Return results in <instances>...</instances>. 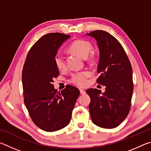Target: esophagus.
I'll return each instance as SVG.
<instances>
[{
    "instance_id": "esophagus-1",
    "label": "esophagus",
    "mask_w": 151,
    "mask_h": 151,
    "mask_svg": "<svg viewBox=\"0 0 151 151\" xmlns=\"http://www.w3.org/2000/svg\"><path fill=\"white\" fill-rule=\"evenodd\" d=\"M80 93L81 94H85L86 92L84 90H83V89H80Z\"/></svg>"
}]
</instances>
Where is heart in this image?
Segmentation results:
<instances>
[{"instance_id": "obj_1", "label": "heart", "mask_w": 151, "mask_h": 151, "mask_svg": "<svg viewBox=\"0 0 151 151\" xmlns=\"http://www.w3.org/2000/svg\"><path fill=\"white\" fill-rule=\"evenodd\" d=\"M68 50L70 52H75L76 54L86 58L88 57V55L93 50V46L90 42L85 40L78 39L75 40L71 43L68 47ZM94 57L93 55L91 56L90 60H93ZM55 65L57 66L58 70H63L66 67V60L65 57L63 54L58 52L54 57ZM90 75V73L88 71H81V72L76 73L72 76L70 78V82L80 87L85 86L87 84V78Z\"/></svg>"}]
</instances>
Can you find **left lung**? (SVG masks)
Listing matches in <instances>:
<instances>
[{
    "label": "left lung",
    "mask_w": 151,
    "mask_h": 151,
    "mask_svg": "<svg viewBox=\"0 0 151 151\" xmlns=\"http://www.w3.org/2000/svg\"><path fill=\"white\" fill-rule=\"evenodd\" d=\"M88 36L96 40L100 57L97 83L105 86V92L96 88L86 90L91 98L89 112L92 121L104 129L118 127L126 119L131 109L133 92L131 63L117 39L109 32L94 30Z\"/></svg>",
    "instance_id": "8db88e82"
}]
</instances>
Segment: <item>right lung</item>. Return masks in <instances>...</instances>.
I'll list each match as a JSON object with an SVG mask.
<instances>
[{
	"mask_svg": "<svg viewBox=\"0 0 151 151\" xmlns=\"http://www.w3.org/2000/svg\"><path fill=\"white\" fill-rule=\"evenodd\" d=\"M70 37L58 32L42 36L29 50L22 70L25 106L33 122L47 132L67 126L80 94L75 86L67 85L60 93L53 85V78L59 75L54 57Z\"/></svg>",
	"mask_w": 151,
	"mask_h": 151,
	"instance_id": "1",
	"label": "right lung"
}]
</instances>
